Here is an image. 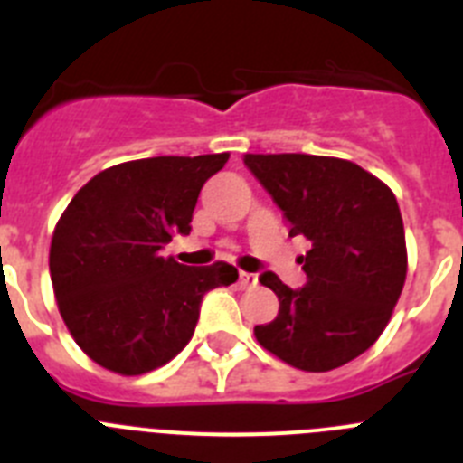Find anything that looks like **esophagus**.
Returning a JSON list of instances; mask_svg holds the SVG:
<instances>
[{"label":"esophagus","mask_w":463,"mask_h":463,"mask_svg":"<svg viewBox=\"0 0 463 463\" xmlns=\"http://www.w3.org/2000/svg\"><path fill=\"white\" fill-rule=\"evenodd\" d=\"M257 273H245V271H241V276H239V285L243 289H250V288H255L257 285Z\"/></svg>","instance_id":"1"}]
</instances>
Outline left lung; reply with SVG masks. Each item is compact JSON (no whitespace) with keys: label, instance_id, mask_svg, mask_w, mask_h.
<instances>
[{"label":"left lung","instance_id":"obj_1","mask_svg":"<svg viewBox=\"0 0 463 463\" xmlns=\"http://www.w3.org/2000/svg\"><path fill=\"white\" fill-rule=\"evenodd\" d=\"M310 250L301 257L306 285L288 288L273 273L260 278L276 292V320L257 325L261 347L301 371L338 369L366 353L387 326L406 282V234L396 196L362 166L317 155H245Z\"/></svg>","mask_w":463,"mask_h":463}]
</instances>
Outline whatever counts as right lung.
I'll return each instance as SVG.
<instances>
[{
  "mask_svg": "<svg viewBox=\"0 0 463 463\" xmlns=\"http://www.w3.org/2000/svg\"><path fill=\"white\" fill-rule=\"evenodd\" d=\"M227 159H134L76 192L52 234L51 280L92 362L120 375L157 369L190 343L203 294L236 282L224 261L190 269L165 257L175 234H190L199 192Z\"/></svg>",
  "mask_w": 463,
  "mask_h": 463,
  "instance_id": "obj_1",
  "label": "right lung"
}]
</instances>
